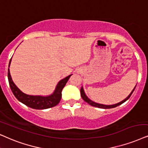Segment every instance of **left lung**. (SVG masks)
<instances>
[{
	"label": "left lung",
	"instance_id": "left-lung-1",
	"mask_svg": "<svg viewBox=\"0 0 148 148\" xmlns=\"http://www.w3.org/2000/svg\"><path fill=\"white\" fill-rule=\"evenodd\" d=\"M136 86L134 87V89H132V91H131V93H130V94L128 95V96L126 98H125L124 100L121 101V102H118V103L115 104H111V105H106V104H99V103H97V102H93V101H92L91 100H90V99H89L87 96H86L85 91H84V89H83V86H82L81 89H80V96H81L82 98L83 99L84 101H85V102H87L88 104H90L91 106H95V107L100 108H105V109H106V108H115V107H116V106L120 105V104H123V103H124V102H126V100H128V99H129V98H130V97L131 96L132 93H133V91H134V89H135Z\"/></svg>",
	"mask_w": 148,
	"mask_h": 148
}]
</instances>
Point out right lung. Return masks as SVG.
<instances>
[{
	"label": "right lung",
	"instance_id": "add662e5",
	"mask_svg": "<svg viewBox=\"0 0 148 148\" xmlns=\"http://www.w3.org/2000/svg\"><path fill=\"white\" fill-rule=\"evenodd\" d=\"M12 59H10L9 63V68L10 67ZM72 74H70L61 80L56 86L55 91L52 94L49 96H33V95L26 94L22 92L20 89L16 85V84L13 81L12 76L10 74V71L8 69V80L9 86L12 89L13 93L15 97L20 101V102L25 104L26 106H29L30 108H34V109H46L53 106L57 105L60 102L61 98V91H62L63 87L66 85L67 82L70 78Z\"/></svg>",
	"mask_w": 148,
	"mask_h": 148
}]
</instances>
